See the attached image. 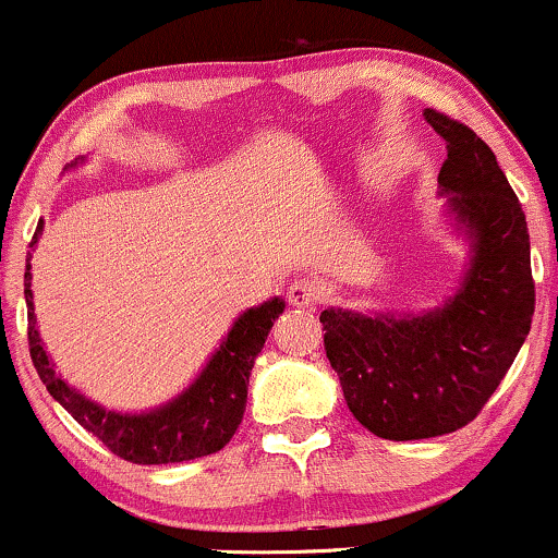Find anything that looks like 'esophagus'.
<instances>
[{"label": "esophagus", "mask_w": 558, "mask_h": 558, "mask_svg": "<svg viewBox=\"0 0 558 558\" xmlns=\"http://www.w3.org/2000/svg\"><path fill=\"white\" fill-rule=\"evenodd\" d=\"M287 298L294 307H307V305H316L320 298H324V284L318 279L305 277V279H294L287 290Z\"/></svg>", "instance_id": "1"}]
</instances>
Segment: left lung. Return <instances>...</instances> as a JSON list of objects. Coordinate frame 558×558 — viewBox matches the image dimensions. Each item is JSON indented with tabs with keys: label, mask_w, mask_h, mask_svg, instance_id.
<instances>
[{
	"label": "left lung",
	"mask_w": 558,
	"mask_h": 558,
	"mask_svg": "<svg viewBox=\"0 0 558 558\" xmlns=\"http://www.w3.org/2000/svg\"><path fill=\"white\" fill-rule=\"evenodd\" d=\"M425 120L447 141L438 185L473 240L462 290L425 316L320 313L347 408L389 441L444 436L475 421L535 313L525 211L494 150L444 111L425 109Z\"/></svg>",
	"instance_id": "left-lung-1"
}]
</instances>
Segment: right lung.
Returning a JSON list of instances; mask_svg holds the SVG:
<instances>
[{
    "label": "right lung",
    "mask_w": 558,
    "mask_h": 558,
    "mask_svg": "<svg viewBox=\"0 0 558 558\" xmlns=\"http://www.w3.org/2000/svg\"><path fill=\"white\" fill-rule=\"evenodd\" d=\"M41 225L36 227L31 247L36 245ZM31 264L25 266V305H28V347L46 391L83 425L88 434L107 447L111 454L133 464H169L208 457L225 449L240 428L247 402V381L255 355L264 350L274 320L284 311L279 298L251 307L234 320L232 331L221 342L216 355L195 378L185 395L146 415H120L77 395L54 373L38 339L36 316L31 300Z\"/></svg>",
    "instance_id": "obj_1"
}]
</instances>
